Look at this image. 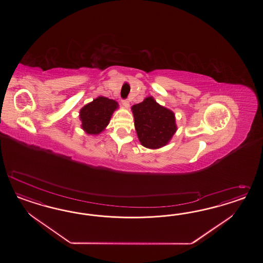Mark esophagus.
Returning <instances> with one entry per match:
<instances>
[{"label": "esophagus", "mask_w": 263, "mask_h": 263, "mask_svg": "<svg viewBox=\"0 0 263 263\" xmlns=\"http://www.w3.org/2000/svg\"><path fill=\"white\" fill-rule=\"evenodd\" d=\"M121 102H122V104H123L126 108H128V107H129V105H130L129 101H128V99H123V100H121Z\"/></svg>", "instance_id": "obj_1"}]
</instances>
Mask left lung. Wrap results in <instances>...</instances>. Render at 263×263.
Returning <instances> with one entry per match:
<instances>
[{"label": "left lung", "instance_id": "left-lung-1", "mask_svg": "<svg viewBox=\"0 0 263 263\" xmlns=\"http://www.w3.org/2000/svg\"><path fill=\"white\" fill-rule=\"evenodd\" d=\"M136 132L144 147L156 149L166 145L176 132L174 111L161 106L152 96L132 106Z\"/></svg>", "mask_w": 263, "mask_h": 263}]
</instances>
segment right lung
<instances>
[{
    "instance_id": "obj_1",
    "label": "right lung",
    "mask_w": 263,
    "mask_h": 263,
    "mask_svg": "<svg viewBox=\"0 0 263 263\" xmlns=\"http://www.w3.org/2000/svg\"><path fill=\"white\" fill-rule=\"evenodd\" d=\"M118 107L119 104L112 99L104 96L97 97L80 110L81 126L90 135L100 134L109 124L111 115Z\"/></svg>"
}]
</instances>
